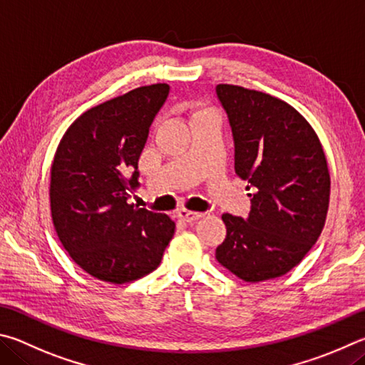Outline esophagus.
<instances>
[{"label": "esophagus", "mask_w": 365, "mask_h": 365, "mask_svg": "<svg viewBox=\"0 0 365 365\" xmlns=\"http://www.w3.org/2000/svg\"><path fill=\"white\" fill-rule=\"evenodd\" d=\"M179 220L184 221V222H189V225H192V222H195L197 220H200L203 213H199V212H187V210H181V212L178 213Z\"/></svg>", "instance_id": "34e87169"}]
</instances>
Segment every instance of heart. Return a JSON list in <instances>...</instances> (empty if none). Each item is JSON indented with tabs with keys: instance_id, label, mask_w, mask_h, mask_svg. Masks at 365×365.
Masks as SVG:
<instances>
[{
	"instance_id": "b5f03b06",
	"label": "heart",
	"mask_w": 365,
	"mask_h": 365,
	"mask_svg": "<svg viewBox=\"0 0 365 365\" xmlns=\"http://www.w3.org/2000/svg\"><path fill=\"white\" fill-rule=\"evenodd\" d=\"M205 110H200V112H197V115H200V113H203Z\"/></svg>"
}]
</instances>
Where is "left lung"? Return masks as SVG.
<instances>
[{"mask_svg": "<svg viewBox=\"0 0 365 365\" xmlns=\"http://www.w3.org/2000/svg\"><path fill=\"white\" fill-rule=\"evenodd\" d=\"M232 128L235 173L253 189L248 218L222 215L216 259L245 282L276 279L299 264L327 218L330 173L316 131L271 94L218 85Z\"/></svg>", "mask_w": 365, "mask_h": 365, "instance_id": "left-lung-1", "label": "left lung"}]
</instances>
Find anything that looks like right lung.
<instances>
[{
    "mask_svg": "<svg viewBox=\"0 0 365 365\" xmlns=\"http://www.w3.org/2000/svg\"><path fill=\"white\" fill-rule=\"evenodd\" d=\"M166 83L140 86L81 113L51 165V216L61 244L99 280L126 284L157 269L176 225L128 203L149 128L168 98Z\"/></svg>",
    "mask_w": 365,
    "mask_h": 365,
    "instance_id": "1",
    "label": "right lung"
}]
</instances>
